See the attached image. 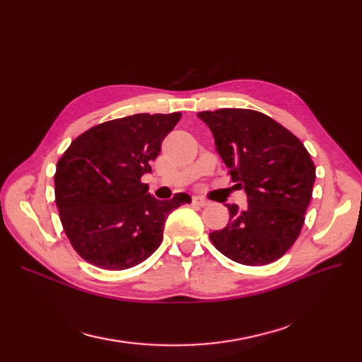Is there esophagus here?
<instances>
[{
  "label": "esophagus",
  "mask_w": 362,
  "mask_h": 362,
  "mask_svg": "<svg viewBox=\"0 0 362 362\" xmlns=\"http://www.w3.org/2000/svg\"><path fill=\"white\" fill-rule=\"evenodd\" d=\"M192 202H193V205H198V206H205V205H208V201H206L205 198H202V196H199V194H194Z\"/></svg>",
  "instance_id": "34e87169"
}]
</instances>
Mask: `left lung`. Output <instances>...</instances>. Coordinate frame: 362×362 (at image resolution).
<instances>
[{"mask_svg":"<svg viewBox=\"0 0 362 362\" xmlns=\"http://www.w3.org/2000/svg\"><path fill=\"white\" fill-rule=\"evenodd\" d=\"M233 181L247 194L240 210L226 204L229 222L213 245L240 264L279 259L299 237L313 196L315 166L302 141L276 120L246 108L201 112Z\"/></svg>","mask_w":362,"mask_h":362,"instance_id":"obj_1","label":"left lung"}]
</instances>
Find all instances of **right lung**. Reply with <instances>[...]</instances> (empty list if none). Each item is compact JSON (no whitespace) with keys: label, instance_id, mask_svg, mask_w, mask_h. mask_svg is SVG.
I'll use <instances>...</instances> for the list:
<instances>
[{"label":"right lung","instance_id":"right-lung-1","mask_svg":"<svg viewBox=\"0 0 362 362\" xmlns=\"http://www.w3.org/2000/svg\"><path fill=\"white\" fill-rule=\"evenodd\" d=\"M181 113H140L96 125L76 137L54 175L60 221L83 259L124 270L149 258L163 242L164 222L190 204L187 193L158 201L140 180Z\"/></svg>","mask_w":362,"mask_h":362}]
</instances>
